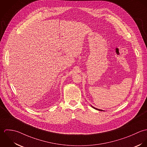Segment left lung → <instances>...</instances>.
Segmentation results:
<instances>
[{"label":"left lung","instance_id":"8db88e82","mask_svg":"<svg viewBox=\"0 0 147 147\" xmlns=\"http://www.w3.org/2000/svg\"><path fill=\"white\" fill-rule=\"evenodd\" d=\"M91 106L93 108V109H95V110H98V111H104L103 110H100V109H96V108H95V107H93L92 106H91Z\"/></svg>","mask_w":147,"mask_h":147}]
</instances>
